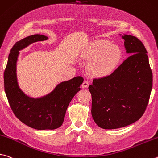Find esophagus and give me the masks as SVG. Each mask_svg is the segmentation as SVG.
Segmentation results:
<instances>
[{
	"instance_id": "1",
	"label": "esophagus",
	"mask_w": 158,
	"mask_h": 158,
	"mask_svg": "<svg viewBox=\"0 0 158 158\" xmlns=\"http://www.w3.org/2000/svg\"><path fill=\"white\" fill-rule=\"evenodd\" d=\"M88 85H89V83H88V81H86V80H85V81H84V82H83V84H82V87L83 88H88Z\"/></svg>"
}]
</instances>
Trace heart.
I'll list each match as a JSON object with an SVG mask.
<instances>
[{"mask_svg": "<svg viewBox=\"0 0 158 158\" xmlns=\"http://www.w3.org/2000/svg\"><path fill=\"white\" fill-rule=\"evenodd\" d=\"M90 56L96 57L90 65L92 74L97 77H105L115 69L121 58L118 48L112 46L110 42L105 40H97L89 51Z\"/></svg>", "mask_w": 158, "mask_h": 158, "instance_id": "1", "label": "heart"}]
</instances>
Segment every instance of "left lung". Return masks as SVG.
<instances>
[{"instance_id": "obj_1", "label": "left lung", "mask_w": 158, "mask_h": 158, "mask_svg": "<svg viewBox=\"0 0 158 158\" xmlns=\"http://www.w3.org/2000/svg\"><path fill=\"white\" fill-rule=\"evenodd\" d=\"M122 38L131 55L110 75L94 79L88 87L92 116L104 129L127 127L141 118L153 85V74L144 44L131 35L124 34Z\"/></svg>"}]
</instances>
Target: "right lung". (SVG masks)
<instances>
[{
	"instance_id": "obj_1",
	"label": "right lung",
	"mask_w": 158,
	"mask_h": 158,
	"mask_svg": "<svg viewBox=\"0 0 158 158\" xmlns=\"http://www.w3.org/2000/svg\"><path fill=\"white\" fill-rule=\"evenodd\" d=\"M47 39L45 36L34 34L16 42L11 48L4 72L5 94L14 114L23 124L37 130L61 127L68 105L84 81L83 77H76L61 83L45 97L36 99L26 96L20 90L16 73L19 51L32 43Z\"/></svg>"
}]
</instances>
